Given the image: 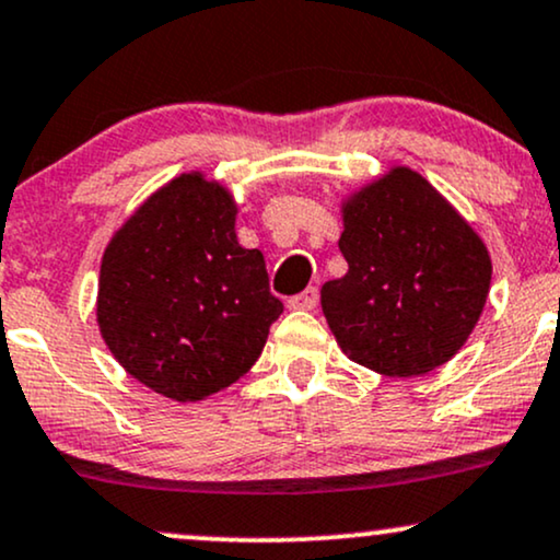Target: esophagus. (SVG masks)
I'll list each match as a JSON object with an SVG mask.
<instances>
[{
	"label": "esophagus",
	"instance_id": "34e87169",
	"mask_svg": "<svg viewBox=\"0 0 560 560\" xmlns=\"http://www.w3.org/2000/svg\"><path fill=\"white\" fill-rule=\"evenodd\" d=\"M289 307H292V310H315V307H318V289L307 287L305 292L298 294V298L289 300Z\"/></svg>",
	"mask_w": 560,
	"mask_h": 560
}]
</instances>
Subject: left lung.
<instances>
[{
  "mask_svg": "<svg viewBox=\"0 0 560 560\" xmlns=\"http://www.w3.org/2000/svg\"><path fill=\"white\" fill-rule=\"evenodd\" d=\"M349 271L320 305L349 360L415 378L464 347L480 320L493 262L480 234L409 166H390L341 200Z\"/></svg>",
  "mask_w": 560,
  "mask_h": 560,
  "instance_id": "1",
  "label": "left lung"
}]
</instances>
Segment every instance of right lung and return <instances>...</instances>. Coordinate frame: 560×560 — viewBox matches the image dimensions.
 I'll list each match as a JSON object with an SVG mask.
<instances>
[{
  "instance_id": "add662e5",
  "label": "right lung",
  "mask_w": 560,
  "mask_h": 560,
  "mask_svg": "<svg viewBox=\"0 0 560 560\" xmlns=\"http://www.w3.org/2000/svg\"><path fill=\"white\" fill-rule=\"evenodd\" d=\"M234 221V195L187 172L135 208L101 258V339L166 399L200 401L240 381L284 313L262 253L240 245Z\"/></svg>"
}]
</instances>
